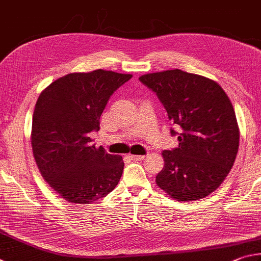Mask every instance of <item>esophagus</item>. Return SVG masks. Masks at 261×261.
I'll use <instances>...</instances> for the list:
<instances>
[{
	"label": "esophagus",
	"instance_id": "esophagus-1",
	"mask_svg": "<svg viewBox=\"0 0 261 261\" xmlns=\"http://www.w3.org/2000/svg\"><path fill=\"white\" fill-rule=\"evenodd\" d=\"M128 157H129L132 161L138 162V161H142V159H144L145 156H138V154H129V156H128Z\"/></svg>",
	"mask_w": 261,
	"mask_h": 261
}]
</instances>
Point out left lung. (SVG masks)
I'll return each mask as SVG.
<instances>
[{"instance_id":"left-lung-1","label":"left lung","mask_w":261,"mask_h":261,"mask_svg":"<svg viewBox=\"0 0 261 261\" xmlns=\"http://www.w3.org/2000/svg\"><path fill=\"white\" fill-rule=\"evenodd\" d=\"M140 81L161 100L179 135V147L163 151L158 187L172 198H204L220 186L234 165L240 143L234 108L216 81L181 70L149 73Z\"/></svg>"}]
</instances>
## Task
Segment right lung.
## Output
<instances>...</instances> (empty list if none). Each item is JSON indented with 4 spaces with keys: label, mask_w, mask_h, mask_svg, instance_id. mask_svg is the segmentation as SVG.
Masks as SVG:
<instances>
[{
    "label": "right lung",
    "mask_w": 261,
    "mask_h": 261,
    "mask_svg": "<svg viewBox=\"0 0 261 261\" xmlns=\"http://www.w3.org/2000/svg\"><path fill=\"white\" fill-rule=\"evenodd\" d=\"M132 76L104 70L70 73L39 96L32 149L44 180L67 202L89 204L103 198L120 180L122 157L96 148L90 134L98 132L112 94Z\"/></svg>",
    "instance_id": "1"
}]
</instances>
